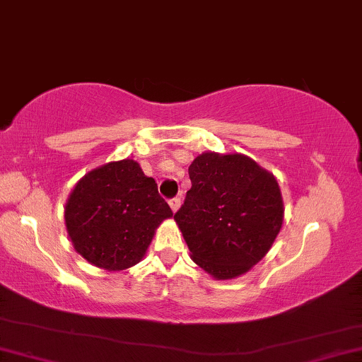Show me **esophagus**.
I'll return each instance as SVG.
<instances>
[{"label":"esophagus","instance_id":"34e87169","mask_svg":"<svg viewBox=\"0 0 362 362\" xmlns=\"http://www.w3.org/2000/svg\"><path fill=\"white\" fill-rule=\"evenodd\" d=\"M170 207H171V211H173V212H177V211H180V207H181V199H180V197L170 199Z\"/></svg>","mask_w":362,"mask_h":362}]
</instances>
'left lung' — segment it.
<instances>
[{"label": "left lung", "instance_id": "obj_1", "mask_svg": "<svg viewBox=\"0 0 362 362\" xmlns=\"http://www.w3.org/2000/svg\"><path fill=\"white\" fill-rule=\"evenodd\" d=\"M191 189L175 214L191 259L217 281L258 264L284 222L272 173L242 153L204 151L189 166Z\"/></svg>", "mask_w": 362, "mask_h": 362}]
</instances>
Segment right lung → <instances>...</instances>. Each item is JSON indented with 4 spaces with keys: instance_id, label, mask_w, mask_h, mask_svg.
<instances>
[{
    "instance_id": "1",
    "label": "right lung",
    "mask_w": 362,
    "mask_h": 362,
    "mask_svg": "<svg viewBox=\"0 0 362 362\" xmlns=\"http://www.w3.org/2000/svg\"><path fill=\"white\" fill-rule=\"evenodd\" d=\"M171 217L153 177H146L130 158L88 171L65 204V227L73 248L106 271L140 263L156 228Z\"/></svg>"
}]
</instances>
